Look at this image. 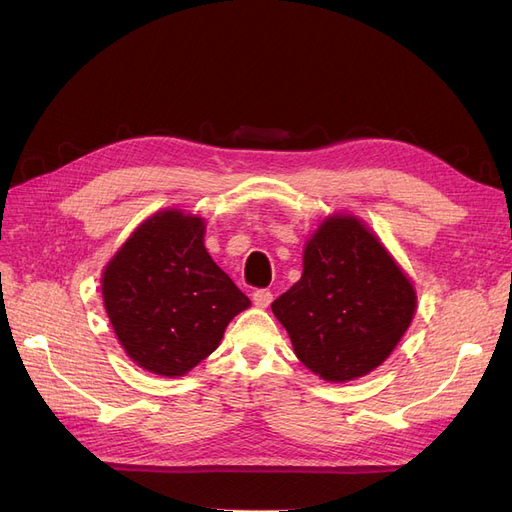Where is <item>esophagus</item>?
I'll list each match as a JSON object with an SVG mask.
<instances>
[{
	"instance_id": "esophagus-1",
	"label": "esophagus",
	"mask_w": 512,
	"mask_h": 512,
	"mask_svg": "<svg viewBox=\"0 0 512 512\" xmlns=\"http://www.w3.org/2000/svg\"><path fill=\"white\" fill-rule=\"evenodd\" d=\"M252 301L256 307H269L273 301V292L267 288H258L252 292Z\"/></svg>"
}]
</instances>
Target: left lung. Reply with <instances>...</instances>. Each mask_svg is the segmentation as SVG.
Segmentation results:
<instances>
[{
  "mask_svg": "<svg viewBox=\"0 0 512 512\" xmlns=\"http://www.w3.org/2000/svg\"><path fill=\"white\" fill-rule=\"evenodd\" d=\"M416 294L382 243L335 215L307 241L301 280L271 309L301 363L329 382L361 378L408 331Z\"/></svg>",
  "mask_w": 512,
  "mask_h": 512,
  "instance_id": "left-lung-1",
  "label": "left lung"
}]
</instances>
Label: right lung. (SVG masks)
<instances>
[{
  "instance_id": "obj_1",
  "label": "right lung",
  "mask_w": 512,
  "mask_h": 512,
  "mask_svg": "<svg viewBox=\"0 0 512 512\" xmlns=\"http://www.w3.org/2000/svg\"><path fill=\"white\" fill-rule=\"evenodd\" d=\"M205 222L162 211L134 230L102 277L106 314L128 356L160 376H183L218 348L250 299L215 265Z\"/></svg>"
}]
</instances>
